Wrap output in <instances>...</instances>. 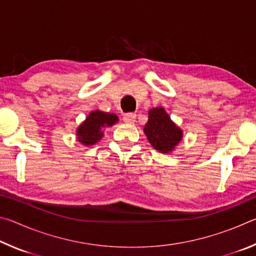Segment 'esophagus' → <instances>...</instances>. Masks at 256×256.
Here are the masks:
<instances>
[{"label": "esophagus", "instance_id": "esophagus-1", "mask_svg": "<svg viewBox=\"0 0 256 256\" xmlns=\"http://www.w3.org/2000/svg\"><path fill=\"white\" fill-rule=\"evenodd\" d=\"M136 118V114H134V112H128V114H125L123 116V120L126 124H134Z\"/></svg>", "mask_w": 256, "mask_h": 256}]
</instances>
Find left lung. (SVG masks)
Here are the masks:
<instances>
[{
  "label": "left lung",
  "instance_id": "1",
  "mask_svg": "<svg viewBox=\"0 0 256 256\" xmlns=\"http://www.w3.org/2000/svg\"><path fill=\"white\" fill-rule=\"evenodd\" d=\"M144 131L151 146L162 154H170L183 138V131L172 122L162 106L149 110V118Z\"/></svg>",
  "mask_w": 256,
  "mask_h": 256
}]
</instances>
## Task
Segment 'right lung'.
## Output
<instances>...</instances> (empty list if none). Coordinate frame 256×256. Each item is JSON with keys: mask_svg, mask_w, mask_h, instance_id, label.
<instances>
[{"mask_svg": "<svg viewBox=\"0 0 256 256\" xmlns=\"http://www.w3.org/2000/svg\"><path fill=\"white\" fill-rule=\"evenodd\" d=\"M118 122V115L112 112L94 110L76 128V138L84 146H94L104 136L102 128L112 126Z\"/></svg>", "mask_w": 256, "mask_h": 256, "instance_id": "1", "label": "right lung"}]
</instances>
